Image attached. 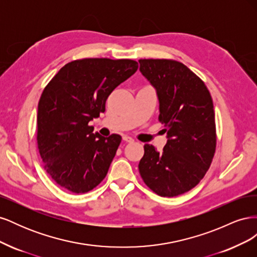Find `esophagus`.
Instances as JSON below:
<instances>
[{
  "mask_svg": "<svg viewBox=\"0 0 257 257\" xmlns=\"http://www.w3.org/2000/svg\"><path fill=\"white\" fill-rule=\"evenodd\" d=\"M123 141L126 143H134V139L130 136H123Z\"/></svg>",
  "mask_w": 257,
  "mask_h": 257,
  "instance_id": "34e87169",
  "label": "esophagus"
}]
</instances>
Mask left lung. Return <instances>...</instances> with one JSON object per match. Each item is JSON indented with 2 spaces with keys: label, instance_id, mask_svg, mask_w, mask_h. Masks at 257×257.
Masks as SVG:
<instances>
[{
  "label": "left lung",
  "instance_id": "left-lung-1",
  "mask_svg": "<svg viewBox=\"0 0 257 257\" xmlns=\"http://www.w3.org/2000/svg\"><path fill=\"white\" fill-rule=\"evenodd\" d=\"M142 74L157 89L159 121L167 132L162 152L144 146L139 174L163 197H175L199 183L211 165L216 147L214 109L205 82L181 62L141 59Z\"/></svg>",
  "mask_w": 257,
  "mask_h": 257
}]
</instances>
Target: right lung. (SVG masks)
Wrapping results in <instances>:
<instances>
[{
	"label": "right lung",
	"mask_w": 257,
	"mask_h": 257,
	"mask_svg": "<svg viewBox=\"0 0 257 257\" xmlns=\"http://www.w3.org/2000/svg\"><path fill=\"white\" fill-rule=\"evenodd\" d=\"M137 68L130 59L75 60L45 87L38 102L37 148L45 170L61 188L82 194L104 180L122 138L93 134L89 122L105 111L110 93Z\"/></svg>",
	"instance_id": "obj_1"
}]
</instances>
